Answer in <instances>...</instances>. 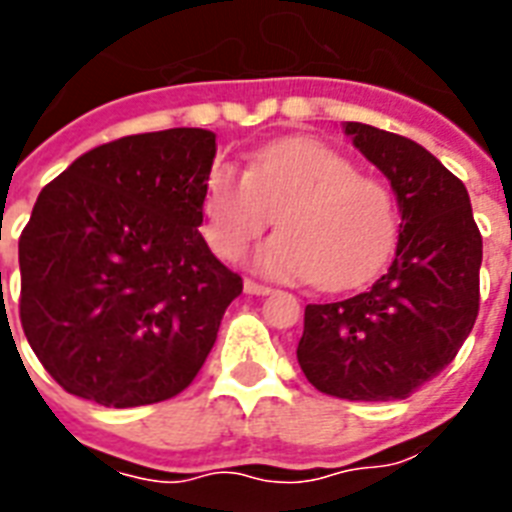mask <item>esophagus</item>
<instances>
[{"label": "esophagus", "mask_w": 512, "mask_h": 512, "mask_svg": "<svg viewBox=\"0 0 512 512\" xmlns=\"http://www.w3.org/2000/svg\"><path fill=\"white\" fill-rule=\"evenodd\" d=\"M244 292H247V295H268V292H273V289L268 287V284H260V281H255V279H247L244 281Z\"/></svg>", "instance_id": "34e87169"}]
</instances>
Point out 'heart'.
Returning <instances> with one entry per match:
<instances>
[{
	"label": "heart",
	"mask_w": 512,
	"mask_h": 512,
	"mask_svg": "<svg viewBox=\"0 0 512 512\" xmlns=\"http://www.w3.org/2000/svg\"><path fill=\"white\" fill-rule=\"evenodd\" d=\"M279 215L281 233L255 252L273 279H313L324 289L364 284L396 244L398 209L382 180L319 140H281L249 170L217 164L207 180V244L236 260Z\"/></svg>",
	"instance_id": "b5f03b06"
}]
</instances>
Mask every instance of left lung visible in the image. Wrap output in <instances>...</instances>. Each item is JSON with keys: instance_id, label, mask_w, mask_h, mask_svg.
Here are the masks:
<instances>
[{"instance_id": "8db88e82", "label": "left lung", "mask_w": 512, "mask_h": 512, "mask_svg": "<svg viewBox=\"0 0 512 512\" xmlns=\"http://www.w3.org/2000/svg\"><path fill=\"white\" fill-rule=\"evenodd\" d=\"M345 132L396 191V260L348 300L305 305L297 361L327 396L396 401L444 372L468 340L481 300V231L462 180L430 151L361 122Z\"/></svg>"}]
</instances>
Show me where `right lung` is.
Instances as JSON below:
<instances>
[{"mask_svg": "<svg viewBox=\"0 0 512 512\" xmlns=\"http://www.w3.org/2000/svg\"><path fill=\"white\" fill-rule=\"evenodd\" d=\"M215 135H127L47 183L18 241L20 327L66 393L159 404L207 361L244 281L199 233Z\"/></svg>", "mask_w": 512, "mask_h": 512, "instance_id": "right-lung-1", "label": "right lung"}]
</instances>
